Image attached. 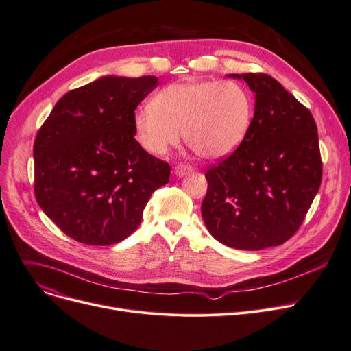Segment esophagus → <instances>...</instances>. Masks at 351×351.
<instances>
[{"instance_id": "34e87169", "label": "esophagus", "mask_w": 351, "mask_h": 351, "mask_svg": "<svg viewBox=\"0 0 351 351\" xmlns=\"http://www.w3.org/2000/svg\"><path fill=\"white\" fill-rule=\"evenodd\" d=\"M173 172H175V175H176V176L182 178V176L188 175V173H192V172H193V167H192L191 165L179 163V165H176V166L173 167Z\"/></svg>"}]
</instances>
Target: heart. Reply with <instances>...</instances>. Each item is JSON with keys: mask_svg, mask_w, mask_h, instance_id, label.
<instances>
[{"mask_svg": "<svg viewBox=\"0 0 351 351\" xmlns=\"http://www.w3.org/2000/svg\"><path fill=\"white\" fill-rule=\"evenodd\" d=\"M252 103L234 82H185L162 88L133 117L134 138L152 156L180 141L204 159L225 158L242 143L251 126Z\"/></svg>", "mask_w": 351, "mask_h": 351, "instance_id": "b5f03b06", "label": "heart"}]
</instances>
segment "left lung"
Listing matches in <instances>:
<instances>
[{
    "mask_svg": "<svg viewBox=\"0 0 351 351\" xmlns=\"http://www.w3.org/2000/svg\"><path fill=\"white\" fill-rule=\"evenodd\" d=\"M255 93L245 139L210 165L202 218L226 247L260 251L291 238L319 189L323 162L311 112L264 73L230 74Z\"/></svg>",
    "mask_w": 351,
    "mask_h": 351,
    "instance_id": "8db88e82",
    "label": "left lung"
}]
</instances>
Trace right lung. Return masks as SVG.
<instances>
[{
	"label": "right lung",
	"instance_id": "right-lung-1",
	"mask_svg": "<svg viewBox=\"0 0 351 351\" xmlns=\"http://www.w3.org/2000/svg\"><path fill=\"white\" fill-rule=\"evenodd\" d=\"M155 75H106L60 99L34 142V195L66 235L112 245L139 226L150 195L166 185L171 166L134 139L139 103Z\"/></svg>",
	"mask_w": 351,
	"mask_h": 351
}]
</instances>
